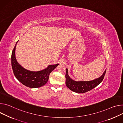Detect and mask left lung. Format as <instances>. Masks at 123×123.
I'll return each mask as SVG.
<instances>
[{
    "label": "left lung",
    "mask_w": 123,
    "mask_h": 123,
    "mask_svg": "<svg viewBox=\"0 0 123 123\" xmlns=\"http://www.w3.org/2000/svg\"><path fill=\"white\" fill-rule=\"evenodd\" d=\"M105 72L106 70L102 76L93 80L87 81H76L72 80L69 77L68 74V70L66 69L65 74V84L68 88L75 92L78 93H85L93 89L99 85L103 80Z\"/></svg>",
    "instance_id": "obj_1"
}]
</instances>
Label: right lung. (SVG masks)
Instances as JSON below:
<instances>
[{
	"label": "right lung",
	"instance_id": "obj_1",
	"mask_svg": "<svg viewBox=\"0 0 123 123\" xmlns=\"http://www.w3.org/2000/svg\"><path fill=\"white\" fill-rule=\"evenodd\" d=\"M18 42L13 48L11 56L12 67L15 76L21 84L30 88H37L44 86L47 82L50 74L59 64L49 65L46 69L37 72L24 69L17 62L15 57V49Z\"/></svg>",
	"mask_w": 123,
	"mask_h": 123
}]
</instances>
